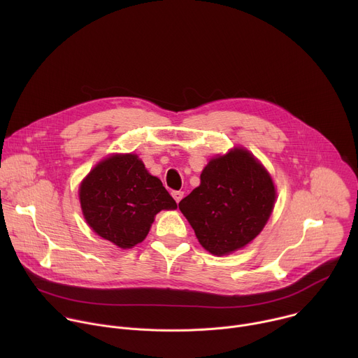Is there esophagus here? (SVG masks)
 Segmentation results:
<instances>
[{
	"mask_svg": "<svg viewBox=\"0 0 358 358\" xmlns=\"http://www.w3.org/2000/svg\"><path fill=\"white\" fill-rule=\"evenodd\" d=\"M171 195H173V198L176 199V202L178 203V202L182 199V196H184V191H173Z\"/></svg>",
	"mask_w": 358,
	"mask_h": 358,
	"instance_id": "1",
	"label": "esophagus"
}]
</instances>
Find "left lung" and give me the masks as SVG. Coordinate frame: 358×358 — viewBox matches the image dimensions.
<instances>
[{
    "instance_id": "8db88e82",
    "label": "left lung",
    "mask_w": 358,
    "mask_h": 358,
    "mask_svg": "<svg viewBox=\"0 0 358 358\" xmlns=\"http://www.w3.org/2000/svg\"><path fill=\"white\" fill-rule=\"evenodd\" d=\"M276 191L268 171L249 151L235 148L213 159L201 184L178 203L199 243L214 255L243 248L264 229Z\"/></svg>"
}]
</instances>
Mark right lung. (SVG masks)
Listing matches in <instances>:
<instances>
[{
    "label": "right lung",
    "mask_w": 358,
    "mask_h": 358,
    "mask_svg": "<svg viewBox=\"0 0 358 358\" xmlns=\"http://www.w3.org/2000/svg\"><path fill=\"white\" fill-rule=\"evenodd\" d=\"M79 196L89 227L123 249L147 236L157 213L177 208L163 182L148 174L136 155L99 163L80 184Z\"/></svg>",
    "instance_id": "1"
}]
</instances>
